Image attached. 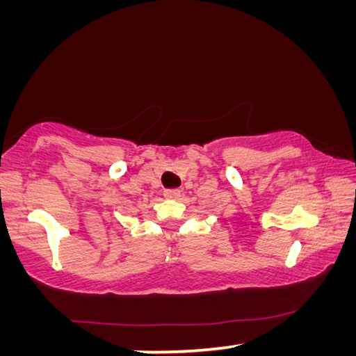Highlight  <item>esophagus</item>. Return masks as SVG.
<instances>
[{"instance_id": "34e87169", "label": "esophagus", "mask_w": 356, "mask_h": 356, "mask_svg": "<svg viewBox=\"0 0 356 356\" xmlns=\"http://www.w3.org/2000/svg\"><path fill=\"white\" fill-rule=\"evenodd\" d=\"M165 197H170V200H176L180 196V190H165Z\"/></svg>"}]
</instances>
